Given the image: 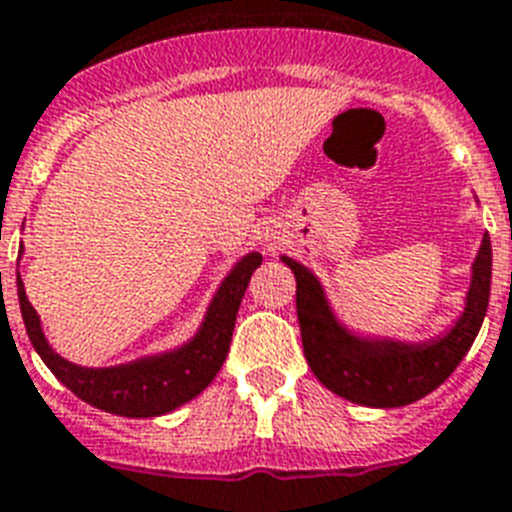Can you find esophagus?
<instances>
[{"mask_svg":"<svg viewBox=\"0 0 512 512\" xmlns=\"http://www.w3.org/2000/svg\"><path fill=\"white\" fill-rule=\"evenodd\" d=\"M261 243H264V246L272 248V246H274V238H272V235H264V238H261Z\"/></svg>","mask_w":512,"mask_h":512,"instance_id":"34e87169","label":"esophagus"}]
</instances>
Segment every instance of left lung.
<instances>
[{
	"label": "left lung",
	"instance_id": "1",
	"mask_svg": "<svg viewBox=\"0 0 512 512\" xmlns=\"http://www.w3.org/2000/svg\"><path fill=\"white\" fill-rule=\"evenodd\" d=\"M479 204V198H476ZM295 274V308L306 361L314 377L340 398L366 408H400L426 398L463 361L487 316L492 243L481 235L463 308L445 332L426 340L371 335L342 322L322 280L293 256H280Z\"/></svg>",
	"mask_w": 512,
	"mask_h": 512
}]
</instances>
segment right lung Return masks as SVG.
Wrapping results in <instances>:
<instances>
[{"label":"right lung","instance_id":"1","mask_svg":"<svg viewBox=\"0 0 512 512\" xmlns=\"http://www.w3.org/2000/svg\"><path fill=\"white\" fill-rule=\"evenodd\" d=\"M20 253H23V246H20ZM261 261L264 259L256 251L235 261L225 280L219 282L217 293L211 295L204 319L188 340L175 348L138 356L125 363H114V366H80V363L59 356L52 348V342L46 340L41 316L28 301L18 272L20 314H23L25 332L31 337V345L36 348L41 361L80 400H86L99 411L114 413V416H164L201 395L214 382L217 371L225 363L227 350H230L240 301L246 295L251 274L259 269Z\"/></svg>","mask_w":512,"mask_h":512}]
</instances>
